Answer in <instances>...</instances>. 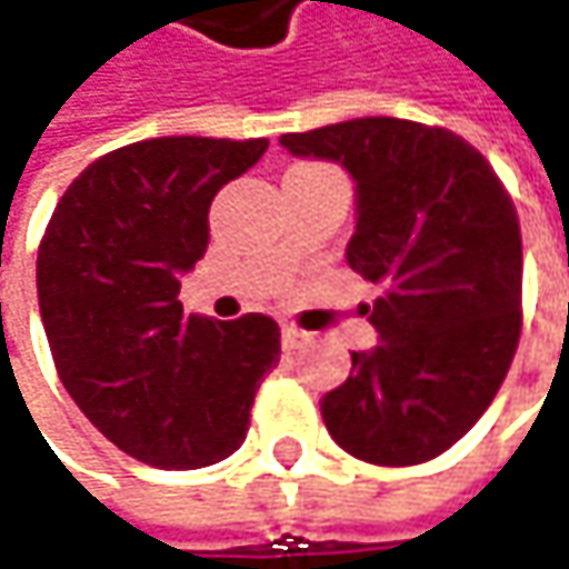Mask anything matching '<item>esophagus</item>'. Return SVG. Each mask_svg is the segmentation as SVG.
<instances>
[{"label":"esophagus","instance_id":"34e87169","mask_svg":"<svg viewBox=\"0 0 569 569\" xmlns=\"http://www.w3.org/2000/svg\"><path fill=\"white\" fill-rule=\"evenodd\" d=\"M280 335H283V348L286 351H299L302 345H309V331H302V328H296V325H283L280 328Z\"/></svg>","mask_w":569,"mask_h":569}]
</instances>
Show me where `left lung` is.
<instances>
[{
  "instance_id": "1",
  "label": "left lung",
  "mask_w": 569,
  "mask_h": 569,
  "mask_svg": "<svg viewBox=\"0 0 569 569\" xmlns=\"http://www.w3.org/2000/svg\"><path fill=\"white\" fill-rule=\"evenodd\" d=\"M357 183L348 263L383 292L360 306L373 351L325 392L321 418L357 460L425 463L457 445L509 373L521 335V231L489 160L448 128L351 118L280 138Z\"/></svg>"
}]
</instances>
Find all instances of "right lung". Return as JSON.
Here are the masks:
<instances>
[{"mask_svg":"<svg viewBox=\"0 0 569 569\" xmlns=\"http://www.w3.org/2000/svg\"><path fill=\"white\" fill-rule=\"evenodd\" d=\"M267 138H151L92 160L38 248L53 367L118 451L199 470L244 445L260 380L280 363L270 316H186L180 277L209 248V206Z\"/></svg>","mask_w":569,"mask_h":569,"instance_id":"1","label":"right lung"}]
</instances>
